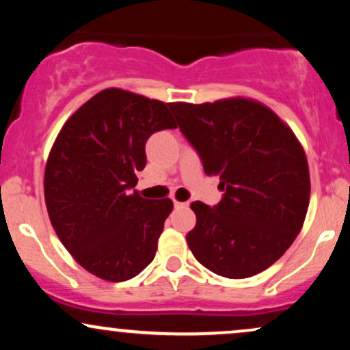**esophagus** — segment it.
<instances>
[{"mask_svg":"<svg viewBox=\"0 0 350 350\" xmlns=\"http://www.w3.org/2000/svg\"><path fill=\"white\" fill-rule=\"evenodd\" d=\"M174 206L179 208H186V207H189V202H179V200L174 199Z\"/></svg>","mask_w":350,"mask_h":350,"instance_id":"obj_1","label":"esophagus"}]
</instances>
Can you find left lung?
Masks as SVG:
<instances>
[{"label": "left lung", "instance_id": "8db88e82", "mask_svg": "<svg viewBox=\"0 0 350 350\" xmlns=\"http://www.w3.org/2000/svg\"><path fill=\"white\" fill-rule=\"evenodd\" d=\"M207 176H219L222 200H196L186 235L196 260L226 278L271 267L303 227L311 194L306 152L283 120L263 103L232 97L170 105Z\"/></svg>", "mask_w": 350, "mask_h": 350}]
</instances>
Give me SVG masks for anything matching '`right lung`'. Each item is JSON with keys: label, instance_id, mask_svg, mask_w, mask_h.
I'll return each mask as SVG.
<instances>
[{"label": "right lung", "instance_id": "right-lung-1", "mask_svg": "<svg viewBox=\"0 0 350 350\" xmlns=\"http://www.w3.org/2000/svg\"><path fill=\"white\" fill-rule=\"evenodd\" d=\"M171 103L105 88L64 123L44 172V198L55 234L74 260L98 278L126 281L154 258L171 199H144L136 171L144 144L176 128Z\"/></svg>", "mask_w": 350, "mask_h": 350}]
</instances>
